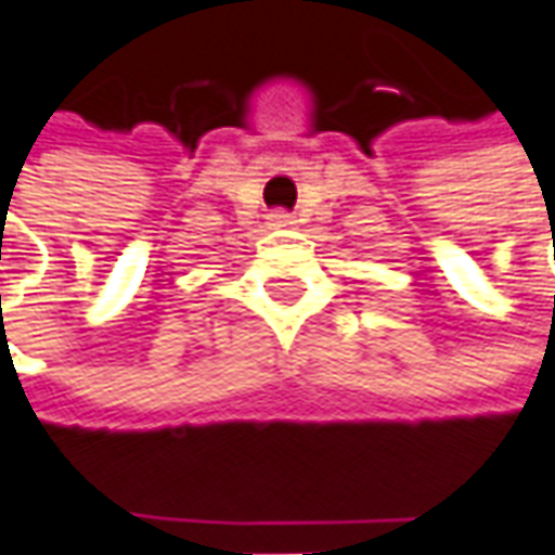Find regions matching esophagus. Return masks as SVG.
I'll list each match as a JSON object with an SVG mask.
<instances>
[{
    "label": "esophagus",
    "mask_w": 555,
    "mask_h": 555,
    "mask_svg": "<svg viewBox=\"0 0 555 555\" xmlns=\"http://www.w3.org/2000/svg\"><path fill=\"white\" fill-rule=\"evenodd\" d=\"M270 221H273L276 228H288V224H294V218L288 212H273L270 215Z\"/></svg>",
    "instance_id": "34e87169"
}]
</instances>
